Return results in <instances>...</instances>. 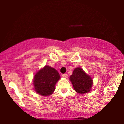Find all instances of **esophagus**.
<instances>
[{"label":"esophagus","mask_w":124,"mask_h":124,"mask_svg":"<svg viewBox=\"0 0 124 124\" xmlns=\"http://www.w3.org/2000/svg\"><path fill=\"white\" fill-rule=\"evenodd\" d=\"M62 77H63V78H66L67 76H68V75L67 74H63V75H62Z\"/></svg>","instance_id":"esophagus-1"}]
</instances>
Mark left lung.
Instances as JSON below:
<instances>
[{
  "mask_svg": "<svg viewBox=\"0 0 124 124\" xmlns=\"http://www.w3.org/2000/svg\"><path fill=\"white\" fill-rule=\"evenodd\" d=\"M73 89L80 94L89 93L93 85V80L82 68L79 67L74 69L73 73L69 78Z\"/></svg>",
  "mask_w": 124,
  "mask_h": 124,
  "instance_id": "8db88e82",
  "label": "left lung"
}]
</instances>
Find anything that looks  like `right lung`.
Returning <instances> with one entry per match:
<instances>
[{
  "label": "right lung",
  "mask_w": 124,
  "mask_h": 124,
  "mask_svg": "<svg viewBox=\"0 0 124 124\" xmlns=\"http://www.w3.org/2000/svg\"><path fill=\"white\" fill-rule=\"evenodd\" d=\"M60 78L59 73L55 68L46 65L34 75V89L37 93L41 96H50L55 91V85Z\"/></svg>",
  "instance_id": "obj_1"
}]
</instances>
